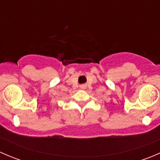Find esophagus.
Masks as SVG:
<instances>
[{
	"mask_svg": "<svg viewBox=\"0 0 160 160\" xmlns=\"http://www.w3.org/2000/svg\"><path fill=\"white\" fill-rule=\"evenodd\" d=\"M85 88H86L85 85H81V86H80V88H81V89H85Z\"/></svg>",
	"mask_w": 160,
	"mask_h": 160,
	"instance_id": "34e87169",
	"label": "esophagus"
}]
</instances>
